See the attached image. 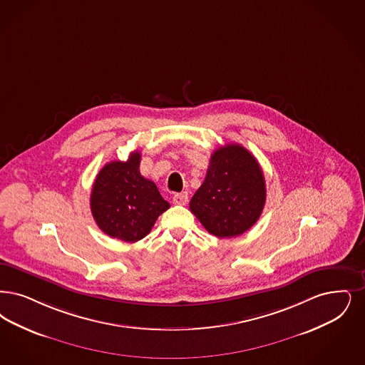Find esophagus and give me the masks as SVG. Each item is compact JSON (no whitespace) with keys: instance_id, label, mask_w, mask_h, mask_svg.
Listing matches in <instances>:
<instances>
[{"instance_id":"1","label":"esophagus","mask_w":365,"mask_h":365,"mask_svg":"<svg viewBox=\"0 0 365 365\" xmlns=\"http://www.w3.org/2000/svg\"><path fill=\"white\" fill-rule=\"evenodd\" d=\"M189 201L187 192H178L173 197V202L175 205H186Z\"/></svg>"}]
</instances>
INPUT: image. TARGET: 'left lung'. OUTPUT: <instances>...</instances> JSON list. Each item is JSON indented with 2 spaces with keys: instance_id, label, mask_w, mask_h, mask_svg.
Masks as SVG:
<instances>
[{
  "instance_id": "1",
  "label": "left lung",
  "mask_w": 365,
  "mask_h": 365,
  "mask_svg": "<svg viewBox=\"0 0 365 365\" xmlns=\"http://www.w3.org/2000/svg\"><path fill=\"white\" fill-rule=\"evenodd\" d=\"M266 201L261 165L245 146L227 144L213 152L204 183L190 210L209 234L235 237L259 219Z\"/></svg>"
}]
</instances>
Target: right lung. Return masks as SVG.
Segmentation results:
<instances>
[{"mask_svg":"<svg viewBox=\"0 0 365 365\" xmlns=\"http://www.w3.org/2000/svg\"><path fill=\"white\" fill-rule=\"evenodd\" d=\"M141 153L128 161H110L96 175L91 192V212L103 232L134 243L145 237L170 204L156 185L140 174Z\"/></svg>","mask_w":365,"mask_h":365,"instance_id":"add662e5","label":"right lung"}]
</instances>
